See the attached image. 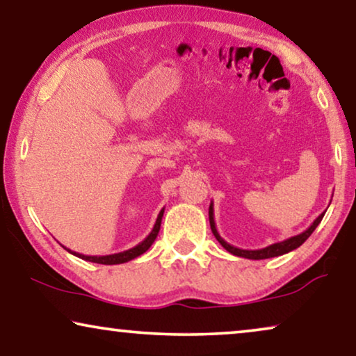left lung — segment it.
Listing matches in <instances>:
<instances>
[{
	"label": "left lung",
	"instance_id": "8db88e82",
	"mask_svg": "<svg viewBox=\"0 0 356 356\" xmlns=\"http://www.w3.org/2000/svg\"><path fill=\"white\" fill-rule=\"evenodd\" d=\"M324 213H326V211H324ZM324 213L319 214V216L313 221L312 226H309L307 230H303L302 234L293 235V237L285 238V240H282V242L273 243V245H269V247H264V248H259V250H242V248H237V247H234V245L227 243L226 240H224L221 235H219L218 229H216V222H214L213 202H211V204H209V226H211V230H213L214 237H216L218 242L221 243L222 247L226 248L229 253L235 254V257H242V258H248V259H266V258L280 257V254H285V253L292 252V250H295V248H298L300 245H302L305 240H307L309 235L313 234V230L319 226V222H321L323 218H324Z\"/></svg>",
	"mask_w": 356,
	"mask_h": 356
}]
</instances>
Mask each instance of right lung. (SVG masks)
Wrapping results in <instances>:
<instances>
[{
  "instance_id": "1",
  "label": "right lung",
  "mask_w": 356,
  "mask_h": 356,
  "mask_svg": "<svg viewBox=\"0 0 356 356\" xmlns=\"http://www.w3.org/2000/svg\"><path fill=\"white\" fill-rule=\"evenodd\" d=\"M163 214H164V208L159 211L158 218H156V222H154V226L152 229V232L147 235V238L143 240V242H140L138 245H135L134 248H129L126 252H121V253H113V254H104V257H90V254H82V253H77V252H72V250L66 248L69 253H72L74 257H77L80 259H85V261H92V263H98V264H122V263H127L130 259L140 257V254H143L147 250L152 247L154 238L158 237V232H159V227H161V219H163Z\"/></svg>"
}]
</instances>
